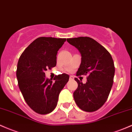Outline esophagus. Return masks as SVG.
Segmentation results:
<instances>
[{
    "mask_svg": "<svg viewBox=\"0 0 132 132\" xmlns=\"http://www.w3.org/2000/svg\"><path fill=\"white\" fill-rule=\"evenodd\" d=\"M73 79H74V78H73V76H69V79H70V80H73Z\"/></svg>",
    "mask_w": 132,
    "mask_h": 132,
    "instance_id": "obj_1",
    "label": "esophagus"
}]
</instances>
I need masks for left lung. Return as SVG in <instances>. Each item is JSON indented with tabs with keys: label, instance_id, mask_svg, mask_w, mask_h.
<instances>
[{
	"label": "left lung",
	"instance_id": "1",
	"mask_svg": "<svg viewBox=\"0 0 132 132\" xmlns=\"http://www.w3.org/2000/svg\"><path fill=\"white\" fill-rule=\"evenodd\" d=\"M81 54V63L76 76L87 75L83 84L75 78L78 88L73 93L76 105L82 110L93 112L104 105L110 93L115 65L110 53L103 46L89 37L67 39Z\"/></svg>",
	"mask_w": 132,
	"mask_h": 132
}]
</instances>
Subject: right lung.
I'll return each instance as SVG.
<instances>
[{
	"instance_id": "1",
	"label": "right lung",
	"mask_w": 132,
	"mask_h": 132,
	"mask_svg": "<svg viewBox=\"0 0 132 132\" xmlns=\"http://www.w3.org/2000/svg\"><path fill=\"white\" fill-rule=\"evenodd\" d=\"M66 38L40 37L29 45L20 56L16 76L18 85L29 106L37 113L46 115L56 108L59 95L69 80L61 74L48 79L45 71L56 65V55Z\"/></svg>"
}]
</instances>
